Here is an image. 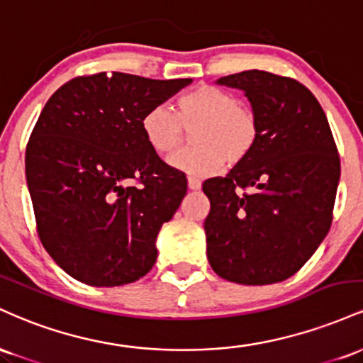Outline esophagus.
Masks as SVG:
<instances>
[{"mask_svg": "<svg viewBox=\"0 0 363 363\" xmlns=\"http://www.w3.org/2000/svg\"><path fill=\"white\" fill-rule=\"evenodd\" d=\"M187 186H189L191 191H196V189H199V187H201V181H199V179H196V177H187Z\"/></svg>", "mask_w": 363, "mask_h": 363, "instance_id": "esophagus-1", "label": "esophagus"}]
</instances>
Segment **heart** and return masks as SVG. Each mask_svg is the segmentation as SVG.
<instances>
[{
	"mask_svg": "<svg viewBox=\"0 0 363 363\" xmlns=\"http://www.w3.org/2000/svg\"><path fill=\"white\" fill-rule=\"evenodd\" d=\"M186 129H194L191 141L198 147L179 153L170 164L196 176L216 172L223 162L228 165L244 162L259 136L256 112L230 91L206 83L182 94L174 111L158 104L141 119L145 140L160 157L172 155L181 148Z\"/></svg>",
	"mask_w": 363,
	"mask_h": 363,
	"instance_id": "obj_1",
	"label": "heart"
}]
</instances>
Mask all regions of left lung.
Instances as JSON below:
<instances>
[{
	"label": "left lung",
	"instance_id": "1",
	"mask_svg": "<svg viewBox=\"0 0 363 363\" xmlns=\"http://www.w3.org/2000/svg\"><path fill=\"white\" fill-rule=\"evenodd\" d=\"M218 83L245 91L259 136L227 177L203 182L208 261L218 277L240 285L283 281L331 228L338 148L318 99L294 78L249 69Z\"/></svg>",
	"mask_w": 363,
	"mask_h": 363
}]
</instances>
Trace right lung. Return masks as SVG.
Masks as SVG:
<instances>
[{"mask_svg":"<svg viewBox=\"0 0 363 363\" xmlns=\"http://www.w3.org/2000/svg\"><path fill=\"white\" fill-rule=\"evenodd\" d=\"M189 83L95 73L45 102L25 172L40 242L74 280L119 286L155 264L158 230L181 205L187 179L150 148L141 119Z\"/></svg>","mask_w":363,"mask_h":363,"instance_id":"right-lung-1","label":"right lung"}]
</instances>
